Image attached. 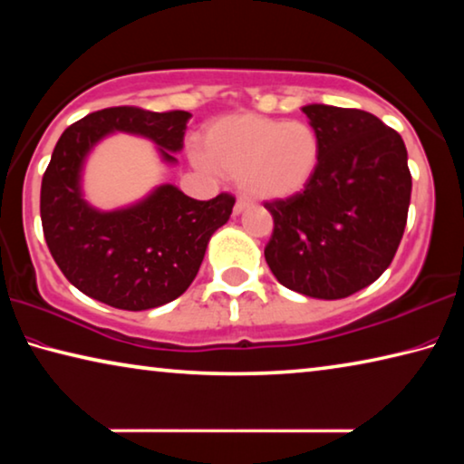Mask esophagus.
<instances>
[{
    "mask_svg": "<svg viewBox=\"0 0 464 464\" xmlns=\"http://www.w3.org/2000/svg\"><path fill=\"white\" fill-rule=\"evenodd\" d=\"M247 206H249L247 200H237V202H235V206H233V215H235V217L244 215V212L247 210Z\"/></svg>",
    "mask_w": 464,
    "mask_h": 464,
    "instance_id": "1",
    "label": "esophagus"
}]
</instances>
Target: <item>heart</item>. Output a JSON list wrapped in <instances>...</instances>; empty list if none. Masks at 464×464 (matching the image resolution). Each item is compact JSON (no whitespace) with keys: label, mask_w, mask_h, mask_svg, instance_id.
Wrapping results in <instances>:
<instances>
[{"label":"heart","mask_w":464,"mask_h":464,"mask_svg":"<svg viewBox=\"0 0 464 464\" xmlns=\"http://www.w3.org/2000/svg\"><path fill=\"white\" fill-rule=\"evenodd\" d=\"M320 136L310 123L237 113L206 130L198 163L212 175L237 178L249 200L270 202L304 192L320 165Z\"/></svg>","instance_id":"b5f03b06"}]
</instances>
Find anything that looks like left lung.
<instances>
[{"label":"left lung","instance_id":"obj_1","mask_svg":"<svg viewBox=\"0 0 464 464\" xmlns=\"http://www.w3.org/2000/svg\"><path fill=\"white\" fill-rule=\"evenodd\" d=\"M301 111L320 136V165L304 192L264 204L275 218L264 256L286 289L343 299L380 278L399 249L413 186L407 149L362 109Z\"/></svg>","mask_w":464,"mask_h":464}]
</instances>
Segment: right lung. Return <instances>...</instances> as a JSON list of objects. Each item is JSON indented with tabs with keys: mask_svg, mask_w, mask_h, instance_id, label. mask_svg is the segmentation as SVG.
Masks as SVG:
<instances>
[{
	"mask_svg": "<svg viewBox=\"0 0 464 464\" xmlns=\"http://www.w3.org/2000/svg\"><path fill=\"white\" fill-rule=\"evenodd\" d=\"M189 117L109 107L82 117L57 140L41 183L43 233L63 276L84 295L142 312L178 299L192 285L210 237L231 217L233 196L202 202L160 183L136 202L101 210L82 189L88 157L111 134L150 140L160 163L178 165Z\"/></svg>",
	"mask_w": 464,
	"mask_h": 464,
	"instance_id": "right-lung-1",
	"label": "right lung"
}]
</instances>
